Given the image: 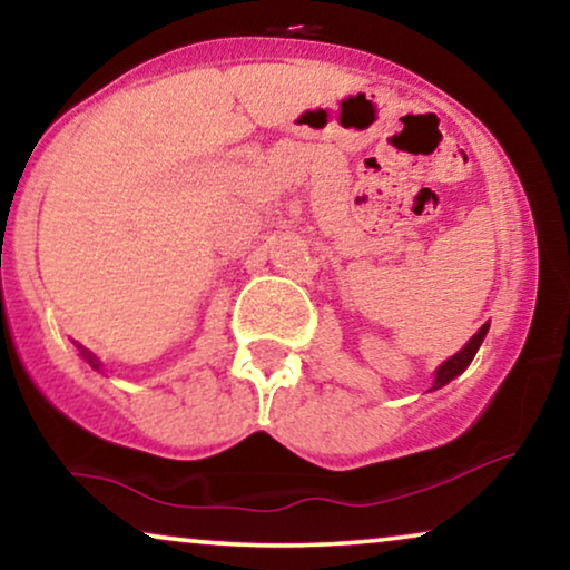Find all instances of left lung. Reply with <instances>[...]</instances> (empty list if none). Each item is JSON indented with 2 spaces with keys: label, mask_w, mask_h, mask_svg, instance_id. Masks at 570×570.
Wrapping results in <instances>:
<instances>
[{
  "label": "left lung",
  "mask_w": 570,
  "mask_h": 570,
  "mask_svg": "<svg viewBox=\"0 0 570 570\" xmlns=\"http://www.w3.org/2000/svg\"><path fill=\"white\" fill-rule=\"evenodd\" d=\"M488 326H490V324H482V326H480V332L474 334V337H472L470 342H466V345H464L462 350H459L456 355H451L449 361H443V363L439 365V371H435V381H433L431 392H435V389H441V386H446L451 379H456L459 373H464L466 365L472 363L474 353H478V350H480L482 340H485V334H488Z\"/></svg>",
  "instance_id": "obj_1"
}]
</instances>
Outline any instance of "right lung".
<instances>
[{"label": "right lung", "mask_w": 570, "mask_h": 570, "mask_svg": "<svg viewBox=\"0 0 570 570\" xmlns=\"http://www.w3.org/2000/svg\"><path fill=\"white\" fill-rule=\"evenodd\" d=\"M77 350H80V355L85 357V361H88V363L92 365V368H96V371H100V361H98V357H96V355H92V353H90V350H88V347L77 345Z\"/></svg>", "instance_id": "add662e5"}]
</instances>
